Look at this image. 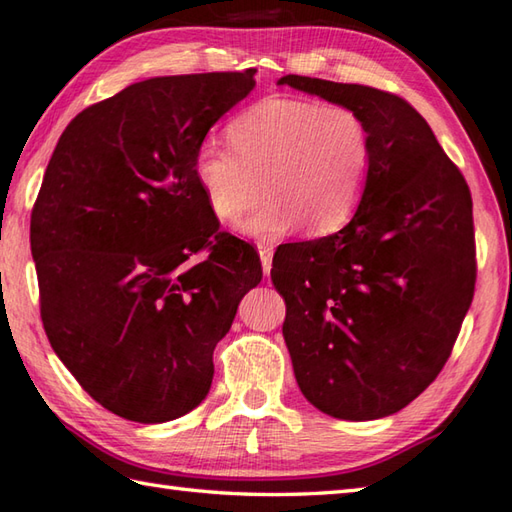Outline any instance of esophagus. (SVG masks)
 <instances>
[{
	"mask_svg": "<svg viewBox=\"0 0 512 512\" xmlns=\"http://www.w3.org/2000/svg\"><path fill=\"white\" fill-rule=\"evenodd\" d=\"M257 250H259V259H262L264 275H270V268H273V246L266 242H259Z\"/></svg>",
	"mask_w": 512,
	"mask_h": 512,
	"instance_id": "esophagus-1",
	"label": "esophagus"
}]
</instances>
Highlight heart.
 Segmentation results:
<instances>
[{"instance_id": "obj_1", "label": "heart", "mask_w": 512, "mask_h": 512, "mask_svg": "<svg viewBox=\"0 0 512 512\" xmlns=\"http://www.w3.org/2000/svg\"><path fill=\"white\" fill-rule=\"evenodd\" d=\"M230 146L204 137L195 150V179L219 222L246 219L248 235L277 237L302 224L308 235L346 224L373 170V135L355 108L317 99L270 97L228 126Z\"/></svg>"}]
</instances>
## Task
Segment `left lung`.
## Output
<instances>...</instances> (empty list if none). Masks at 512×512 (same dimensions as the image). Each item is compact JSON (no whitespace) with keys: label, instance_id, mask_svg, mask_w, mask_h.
<instances>
[{"label":"left lung","instance_id":"obj_1","mask_svg":"<svg viewBox=\"0 0 512 512\" xmlns=\"http://www.w3.org/2000/svg\"><path fill=\"white\" fill-rule=\"evenodd\" d=\"M279 84L355 108L373 135L355 217L273 257L297 384L330 417L393 415L435 382L473 302L470 188L404 97L304 75Z\"/></svg>","mask_w":512,"mask_h":512}]
</instances>
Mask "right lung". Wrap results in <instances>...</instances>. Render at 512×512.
<instances>
[{
  "instance_id": "add662e5",
  "label": "right lung",
  "mask_w": 512,
  "mask_h": 512,
  "mask_svg": "<svg viewBox=\"0 0 512 512\" xmlns=\"http://www.w3.org/2000/svg\"><path fill=\"white\" fill-rule=\"evenodd\" d=\"M255 73L128 86L66 126L44 173L30 250L46 337L79 386L130 422L202 404L213 350L262 282L255 248L219 230L193 170Z\"/></svg>"
}]
</instances>
